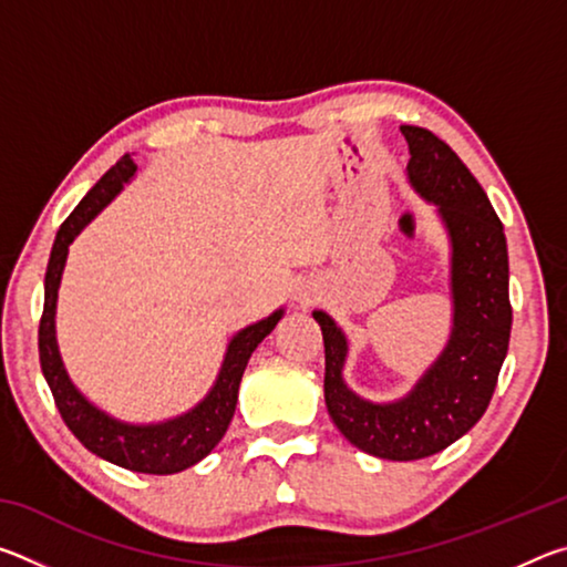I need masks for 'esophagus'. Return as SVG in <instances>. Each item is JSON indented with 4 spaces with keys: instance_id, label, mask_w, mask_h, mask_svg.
<instances>
[{
    "instance_id": "1",
    "label": "esophagus",
    "mask_w": 567,
    "mask_h": 567,
    "mask_svg": "<svg viewBox=\"0 0 567 567\" xmlns=\"http://www.w3.org/2000/svg\"><path fill=\"white\" fill-rule=\"evenodd\" d=\"M315 297H318V292H315L310 285H302V287H297V292H295V300L300 302V307H307V305H310V302L315 300Z\"/></svg>"
}]
</instances>
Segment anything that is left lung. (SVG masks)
<instances>
[{
	"label": "left lung",
	"mask_w": 567,
	"mask_h": 567,
	"mask_svg": "<svg viewBox=\"0 0 567 567\" xmlns=\"http://www.w3.org/2000/svg\"><path fill=\"white\" fill-rule=\"evenodd\" d=\"M412 189L437 207L450 243L453 324L443 352L408 395L390 402L360 398L344 382L350 342L324 310H315L324 340V405L340 433L362 453L385 460L430 457L463 437L483 412L511 342L507 243L503 223L480 182L430 130L402 124Z\"/></svg>",
	"instance_id": "obj_1"
}]
</instances>
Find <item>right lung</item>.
Returning a JSON list of instances; mask_svg holds the SVG:
<instances>
[{
    "label": "right lung",
    "mask_w": 567,
    "mask_h": 567,
    "mask_svg": "<svg viewBox=\"0 0 567 567\" xmlns=\"http://www.w3.org/2000/svg\"><path fill=\"white\" fill-rule=\"evenodd\" d=\"M137 165L130 155H124L97 185H94L74 213L64 219L60 233L54 237L50 265L44 275V312L40 320V362L47 385H50L56 410H60L66 427L80 443L107 463L120 465L124 470L147 475H172L192 467L199 460L213 453V447L227 433L229 422L235 415L239 380L252 358L257 344L275 330L282 320L285 307L275 310L270 318L257 320L233 334L227 342V352L223 368L217 372L215 385L195 408L182 412L177 417L162 422H124L112 417L110 412L100 410L94 402L82 395L66 375V368L56 344V295H60L62 272L70 255V245L74 237L107 207L122 187L134 177Z\"/></svg>",
    "instance_id": "right-lung-1"
}]
</instances>
